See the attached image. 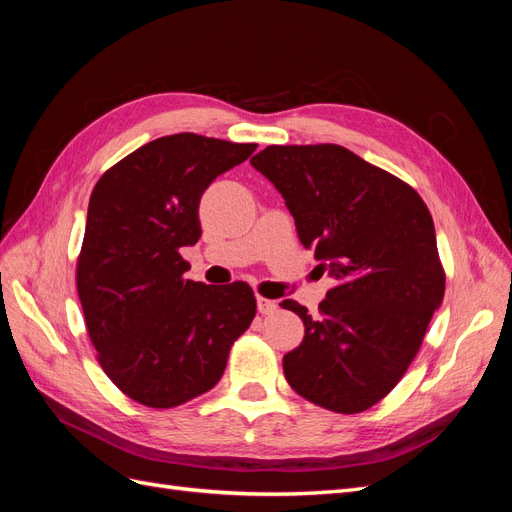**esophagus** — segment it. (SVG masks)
Here are the masks:
<instances>
[{
    "label": "esophagus",
    "instance_id": "obj_1",
    "mask_svg": "<svg viewBox=\"0 0 512 512\" xmlns=\"http://www.w3.org/2000/svg\"><path fill=\"white\" fill-rule=\"evenodd\" d=\"M256 305H258V312H260L262 316H267V314L277 312V303H275V301H271V299H262V297H258V299H256Z\"/></svg>",
    "mask_w": 512,
    "mask_h": 512
}]
</instances>
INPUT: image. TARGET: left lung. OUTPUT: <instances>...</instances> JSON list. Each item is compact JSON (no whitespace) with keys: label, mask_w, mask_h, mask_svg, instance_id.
Returning <instances> with one entry per match:
<instances>
[{"label":"left lung","mask_w":512,"mask_h":512,"mask_svg":"<svg viewBox=\"0 0 512 512\" xmlns=\"http://www.w3.org/2000/svg\"><path fill=\"white\" fill-rule=\"evenodd\" d=\"M294 218L335 288L284 356L288 384L312 404L356 414L406 374L444 299L436 228L408 183L339 145H271L250 160Z\"/></svg>","instance_id":"left-lung-1"}]
</instances>
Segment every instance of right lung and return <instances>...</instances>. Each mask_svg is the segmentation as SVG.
Returning a JSON list of instances; mask_svg holds the SVG:
<instances>
[{
	"label": "right lung",
	"instance_id": "add662e5",
	"mask_svg": "<svg viewBox=\"0 0 512 512\" xmlns=\"http://www.w3.org/2000/svg\"><path fill=\"white\" fill-rule=\"evenodd\" d=\"M256 147L162 136L108 168L91 192L76 288L102 369L138 404L175 408L213 389L256 316L250 286L185 280L179 254L200 239V196Z\"/></svg>",
	"mask_w": 512,
	"mask_h": 512
}]
</instances>
